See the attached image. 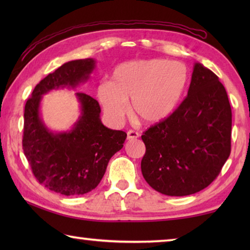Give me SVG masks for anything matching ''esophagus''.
<instances>
[{"instance_id": "34e87169", "label": "esophagus", "mask_w": 250, "mask_h": 250, "mask_svg": "<svg viewBox=\"0 0 250 250\" xmlns=\"http://www.w3.org/2000/svg\"><path fill=\"white\" fill-rule=\"evenodd\" d=\"M139 138V133L137 131H133V130H130L128 131V133H126V139L128 140H134V139Z\"/></svg>"}]
</instances>
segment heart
<instances>
[{
  "instance_id": "b5f03b06",
  "label": "heart",
  "mask_w": 250,
  "mask_h": 250,
  "mask_svg": "<svg viewBox=\"0 0 250 250\" xmlns=\"http://www.w3.org/2000/svg\"><path fill=\"white\" fill-rule=\"evenodd\" d=\"M188 82V69L181 62L139 59L118 66L111 83H100L97 94L105 115L113 121L124 119L131 100V115L145 124H158L174 111Z\"/></svg>"
}]
</instances>
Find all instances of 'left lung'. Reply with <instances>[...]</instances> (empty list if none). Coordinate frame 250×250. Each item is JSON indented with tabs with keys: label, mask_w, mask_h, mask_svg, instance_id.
<instances>
[{
	"label": "left lung",
	"mask_w": 250,
	"mask_h": 250,
	"mask_svg": "<svg viewBox=\"0 0 250 250\" xmlns=\"http://www.w3.org/2000/svg\"><path fill=\"white\" fill-rule=\"evenodd\" d=\"M231 109L225 87L196 62L188 97L172 115L142 135V175L168 196L202 191L219 174L230 154Z\"/></svg>",
	"instance_id": "1"
}]
</instances>
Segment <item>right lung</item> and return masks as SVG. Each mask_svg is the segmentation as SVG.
Masks as SVG:
<instances>
[{
  "label": "right lung",
  "mask_w": 250,
  "mask_h": 250,
  "mask_svg": "<svg viewBox=\"0 0 250 250\" xmlns=\"http://www.w3.org/2000/svg\"><path fill=\"white\" fill-rule=\"evenodd\" d=\"M96 59L65 62L41 80L26 101L23 150L34 175L45 188L66 196L83 195L97 188L111 156L124 147L125 131L103 125L98 101L76 92L80 113L69 130H50L42 118L43 96L52 90L75 89L88 82Z\"/></svg>",
  "instance_id": "right-lung-1"
}]
</instances>
